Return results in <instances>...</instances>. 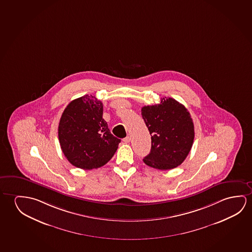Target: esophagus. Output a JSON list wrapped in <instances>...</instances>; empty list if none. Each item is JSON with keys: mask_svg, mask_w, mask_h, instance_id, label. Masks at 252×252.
<instances>
[{"mask_svg": "<svg viewBox=\"0 0 252 252\" xmlns=\"http://www.w3.org/2000/svg\"><path fill=\"white\" fill-rule=\"evenodd\" d=\"M130 140H131V138L130 137H126L123 139V141H124L125 143H129L130 142Z\"/></svg>", "mask_w": 252, "mask_h": 252, "instance_id": "34e87169", "label": "esophagus"}]
</instances>
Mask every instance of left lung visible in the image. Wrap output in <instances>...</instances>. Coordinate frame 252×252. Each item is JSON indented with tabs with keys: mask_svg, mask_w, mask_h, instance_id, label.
Returning <instances> with one entry per match:
<instances>
[{
	"mask_svg": "<svg viewBox=\"0 0 252 252\" xmlns=\"http://www.w3.org/2000/svg\"><path fill=\"white\" fill-rule=\"evenodd\" d=\"M141 115L152 143L144 163L159 170L180 166L189 154L194 138V123L186 107L172 97H163L158 105L143 106Z\"/></svg>",
	"mask_w": 252,
	"mask_h": 252,
	"instance_id": "left-lung-1",
	"label": "left lung"
}]
</instances>
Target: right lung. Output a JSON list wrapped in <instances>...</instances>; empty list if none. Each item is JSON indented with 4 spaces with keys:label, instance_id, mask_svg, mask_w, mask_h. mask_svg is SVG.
I'll return each instance as SVG.
<instances>
[{
    "label": "right lung",
    "instance_id": "obj_1",
    "mask_svg": "<svg viewBox=\"0 0 252 252\" xmlns=\"http://www.w3.org/2000/svg\"><path fill=\"white\" fill-rule=\"evenodd\" d=\"M58 139L66 159L85 170L103 167L115 154L120 140L103 119V104L85 95L66 106L58 126Z\"/></svg>",
    "mask_w": 252,
    "mask_h": 252
}]
</instances>
